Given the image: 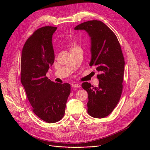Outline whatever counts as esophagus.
Returning a JSON list of instances; mask_svg holds the SVG:
<instances>
[{"instance_id":"obj_1","label":"esophagus","mask_w":150,"mask_h":150,"mask_svg":"<svg viewBox=\"0 0 150 150\" xmlns=\"http://www.w3.org/2000/svg\"><path fill=\"white\" fill-rule=\"evenodd\" d=\"M81 87V85L79 83H74L72 85V88H79Z\"/></svg>"}]
</instances>
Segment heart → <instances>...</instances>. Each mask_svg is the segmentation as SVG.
Here are the masks:
<instances>
[{
	"instance_id": "1",
	"label": "heart",
	"mask_w": 150,
	"mask_h": 150,
	"mask_svg": "<svg viewBox=\"0 0 150 150\" xmlns=\"http://www.w3.org/2000/svg\"><path fill=\"white\" fill-rule=\"evenodd\" d=\"M69 46H70V47L71 48L72 50L75 49H77V48H79V46L78 45L77 42H76L75 41H71V42H69Z\"/></svg>"
}]
</instances>
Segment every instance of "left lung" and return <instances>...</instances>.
Returning <instances> with one entry per match:
<instances>
[{
	"mask_svg": "<svg viewBox=\"0 0 150 150\" xmlns=\"http://www.w3.org/2000/svg\"><path fill=\"white\" fill-rule=\"evenodd\" d=\"M75 30H83L91 37L90 66L99 72L98 87L88 82L82 87L87 91L88 113L95 118L109 115L118 104L123 90L125 60L115 34L103 22L92 20L80 24Z\"/></svg>",
	"mask_w": 150,
	"mask_h": 150,
	"instance_id": "1",
	"label": "left lung"
}]
</instances>
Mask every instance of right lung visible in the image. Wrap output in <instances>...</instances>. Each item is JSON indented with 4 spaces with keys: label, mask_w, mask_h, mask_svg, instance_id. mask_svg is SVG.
<instances>
[{
    "label": "right lung",
    "mask_w": 150,
    "mask_h": 150,
    "mask_svg": "<svg viewBox=\"0 0 150 150\" xmlns=\"http://www.w3.org/2000/svg\"><path fill=\"white\" fill-rule=\"evenodd\" d=\"M56 29L46 26L35 30L27 40L21 60V81L32 110L49 123L63 118L71 93L70 84L56 83L46 76L54 60L52 41Z\"/></svg>",
    "instance_id": "right-lung-1"
}]
</instances>
